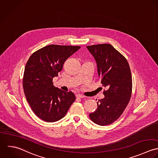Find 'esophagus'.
<instances>
[{"mask_svg": "<svg viewBox=\"0 0 158 158\" xmlns=\"http://www.w3.org/2000/svg\"><path fill=\"white\" fill-rule=\"evenodd\" d=\"M76 98H85V96L81 95V94H77V95H76Z\"/></svg>", "mask_w": 158, "mask_h": 158, "instance_id": "1", "label": "esophagus"}]
</instances>
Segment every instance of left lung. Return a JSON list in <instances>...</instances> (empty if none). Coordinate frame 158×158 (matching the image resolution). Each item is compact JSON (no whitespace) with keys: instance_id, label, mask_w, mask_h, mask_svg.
I'll return each mask as SVG.
<instances>
[{"instance_id":"obj_1","label":"left lung","mask_w":158,"mask_h":158,"mask_svg":"<svg viewBox=\"0 0 158 158\" xmlns=\"http://www.w3.org/2000/svg\"><path fill=\"white\" fill-rule=\"evenodd\" d=\"M97 63L98 72L104 98L99 99L98 107L89 114L95 123L106 126L113 123L122 115L132 94V76L126 58L110 44L87 46Z\"/></svg>"}]
</instances>
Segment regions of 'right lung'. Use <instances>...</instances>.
<instances>
[{"label": "right lung", "instance_id": "right-lung-1", "mask_svg": "<svg viewBox=\"0 0 158 158\" xmlns=\"http://www.w3.org/2000/svg\"><path fill=\"white\" fill-rule=\"evenodd\" d=\"M81 46L51 44L33 52L26 63L23 89L32 111L46 122L62 119L76 100L74 94L53 85V77L62 71L63 63Z\"/></svg>", "mask_w": 158, "mask_h": 158}]
</instances>
